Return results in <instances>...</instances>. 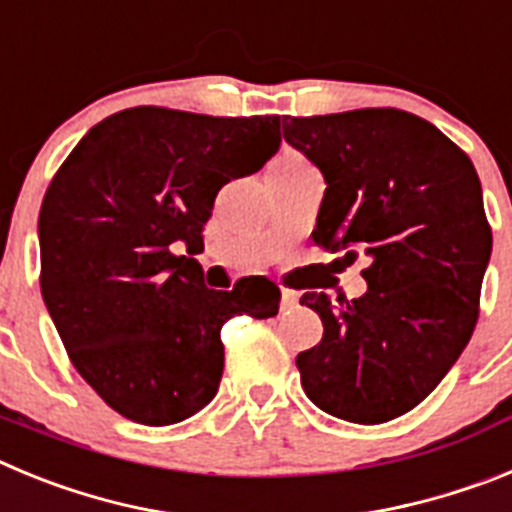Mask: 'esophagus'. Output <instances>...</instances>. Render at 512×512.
<instances>
[{"mask_svg":"<svg viewBox=\"0 0 512 512\" xmlns=\"http://www.w3.org/2000/svg\"><path fill=\"white\" fill-rule=\"evenodd\" d=\"M297 302H300V295L292 292V289H284L282 292V310H295Z\"/></svg>","mask_w":512,"mask_h":512,"instance_id":"34e87169","label":"esophagus"}]
</instances>
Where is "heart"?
I'll return each instance as SVG.
<instances>
[{
    "mask_svg": "<svg viewBox=\"0 0 512 512\" xmlns=\"http://www.w3.org/2000/svg\"><path fill=\"white\" fill-rule=\"evenodd\" d=\"M295 161H302L297 153H282V156L277 158V164H295Z\"/></svg>",
    "mask_w": 512,
    "mask_h": 512,
    "instance_id": "b5f03b06",
    "label": "heart"
}]
</instances>
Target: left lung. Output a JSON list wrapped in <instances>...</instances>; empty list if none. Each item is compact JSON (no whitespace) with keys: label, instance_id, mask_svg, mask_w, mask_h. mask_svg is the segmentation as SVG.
I'll return each instance as SVG.
<instances>
[{"label":"left lung","instance_id":"left-lung-1","mask_svg":"<svg viewBox=\"0 0 512 512\" xmlns=\"http://www.w3.org/2000/svg\"><path fill=\"white\" fill-rule=\"evenodd\" d=\"M284 140L325 179L312 241L364 253L366 292H305L323 341L297 356L320 410L377 425L438 387L474 333L492 230L469 156L436 125L395 107L284 117Z\"/></svg>","mask_w":512,"mask_h":512}]
</instances>
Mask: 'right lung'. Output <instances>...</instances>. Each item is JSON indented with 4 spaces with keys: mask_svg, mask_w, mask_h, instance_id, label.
Here are the masks:
<instances>
[{
    "mask_svg": "<svg viewBox=\"0 0 512 512\" xmlns=\"http://www.w3.org/2000/svg\"><path fill=\"white\" fill-rule=\"evenodd\" d=\"M279 122L130 107L97 122L48 184L40 292L76 372L122 418L171 425L205 408L223 325L279 312L269 279L217 292L192 259L217 192L279 151Z\"/></svg>",
    "mask_w": 512,
    "mask_h": 512,
    "instance_id": "obj_1",
    "label": "right lung"
}]
</instances>
